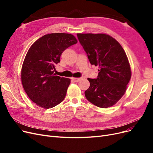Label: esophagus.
I'll list each match as a JSON object with an SVG mask.
<instances>
[{"label":"esophagus","mask_w":153,"mask_h":153,"mask_svg":"<svg viewBox=\"0 0 153 153\" xmlns=\"http://www.w3.org/2000/svg\"><path fill=\"white\" fill-rule=\"evenodd\" d=\"M71 79H72L74 82H79V81L80 80L81 78H74V77H72V78H71Z\"/></svg>","instance_id":"esophagus-1"}]
</instances>
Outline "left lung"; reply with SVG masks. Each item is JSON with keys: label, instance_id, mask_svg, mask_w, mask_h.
Returning <instances> with one entry per match:
<instances>
[{"label": "left lung", "instance_id": "8db88e82", "mask_svg": "<svg viewBox=\"0 0 153 153\" xmlns=\"http://www.w3.org/2000/svg\"><path fill=\"white\" fill-rule=\"evenodd\" d=\"M92 65L98 66L96 79L88 78L87 100L100 108L112 106L126 92L131 71L126 52L118 41L106 34H77Z\"/></svg>", "mask_w": 153, "mask_h": 153}]
</instances>
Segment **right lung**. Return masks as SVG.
<instances>
[{"instance_id": "obj_1", "label": "right lung", "mask_w": 153, "mask_h": 153, "mask_svg": "<svg viewBox=\"0 0 153 153\" xmlns=\"http://www.w3.org/2000/svg\"><path fill=\"white\" fill-rule=\"evenodd\" d=\"M75 36L66 33L46 34L31 45L23 62L21 79L29 98L45 109L64 100L71 80L55 75V64L62 52L77 43Z\"/></svg>"}]
</instances>
